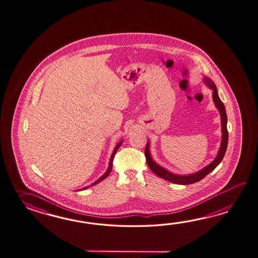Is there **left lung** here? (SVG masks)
<instances>
[{
	"instance_id": "8db88e82",
	"label": "left lung",
	"mask_w": 258,
	"mask_h": 258,
	"mask_svg": "<svg viewBox=\"0 0 258 258\" xmlns=\"http://www.w3.org/2000/svg\"><path fill=\"white\" fill-rule=\"evenodd\" d=\"M205 81L211 89H213V94H212L213 101H214V104L217 106V108L219 109L220 113H221L222 140H221L220 151H219L218 156L216 157L215 160L211 164H209L207 167L202 169L200 172H198L196 174H190V175H176V174L170 173L167 170L163 169L160 165H158L157 163L153 162V159L151 157L150 152H149V142H147L144 153H145L148 166L150 167V169L153 171L154 174H157L158 176L165 179L171 183L179 184H194L196 182H199L201 179L204 178L207 174H210L211 171H213L219 165V163L222 161V159L224 157V154L226 153L227 145H228V130H227V115L225 106H224L223 103L221 102L219 95H218V91H217V87H216L214 83L209 78H205Z\"/></svg>"
}]
</instances>
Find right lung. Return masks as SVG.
Listing matches in <instances>:
<instances>
[{
  "label": "right lung",
  "instance_id": "obj_1",
  "mask_svg": "<svg viewBox=\"0 0 258 258\" xmlns=\"http://www.w3.org/2000/svg\"><path fill=\"white\" fill-rule=\"evenodd\" d=\"M122 144V142H119L117 145H116V148H115V150H114V152H113V153H112V155H111L110 158V162H109V166H108V169H107V171L105 172V174H103L102 176H101L100 178L98 179L97 181H95V183L94 184H92V185H94V184H98L99 182H101L102 180H104V179L108 175V174H110L111 170H112V164H113V160H114V157H115V154H116V151H117V149L118 148L120 147V145ZM88 186H86V187H84V188H83V189L81 190H84L85 189V188H87Z\"/></svg>",
  "mask_w": 258,
  "mask_h": 258
}]
</instances>
